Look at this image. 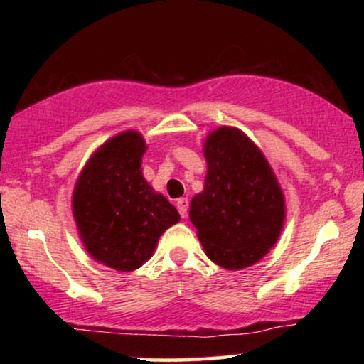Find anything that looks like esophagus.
Here are the masks:
<instances>
[{"mask_svg": "<svg viewBox=\"0 0 364 364\" xmlns=\"http://www.w3.org/2000/svg\"><path fill=\"white\" fill-rule=\"evenodd\" d=\"M176 205H177V210H178V213H181L182 217H186V215H187V212H188V198H187V197L177 198Z\"/></svg>", "mask_w": 364, "mask_h": 364, "instance_id": "obj_1", "label": "esophagus"}]
</instances>
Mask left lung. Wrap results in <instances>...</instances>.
<instances>
[{
  "label": "left lung",
  "mask_w": 364,
  "mask_h": 364,
  "mask_svg": "<svg viewBox=\"0 0 364 364\" xmlns=\"http://www.w3.org/2000/svg\"><path fill=\"white\" fill-rule=\"evenodd\" d=\"M203 154L205 187L192 198L188 217L213 263L227 270L250 267L280 235L282 188L260 149L235 127L213 131Z\"/></svg>",
  "instance_id": "8db88e82"
}]
</instances>
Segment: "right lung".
<instances>
[{"label":"right lung","instance_id":"obj_1","mask_svg":"<svg viewBox=\"0 0 364 364\" xmlns=\"http://www.w3.org/2000/svg\"><path fill=\"white\" fill-rule=\"evenodd\" d=\"M144 152L141 134H117L89 159L74 188L73 213L86 250L119 272L147 262L159 237L181 220L142 177Z\"/></svg>","mask_w":364,"mask_h":364}]
</instances>
